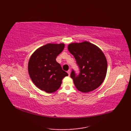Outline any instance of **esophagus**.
Masks as SVG:
<instances>
[{
  "label": "esophagus",
  "mask_w": 131,
  "mask_h": 131,
  "mask_svg": "<svg viewBox=\"0 0 131 131\" xmlns=\"http://www.w3.org/2000/svg\"><path fill=\"white\" fill-rule=\"evenodd\" d=\"M68 72V74L69 75H70V73H71V70L70 69H69V70L67 71Z\"/></svg>",
  "instance_id": "1"
}]
</instances>
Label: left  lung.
<instances>
[{
	"mask_svg": "<svg viewBox=\"0 0 131 131\" xmlns=\"http://www.w3.org/2000/svg\"><path fill=\"white\" fill-rule=\"evenodd\" d=\"M68 48L79 68L78 74L74 69L70 74L76 88L84 93L96 90L104 82L106 75L107 63L104 53L88 41L71 43Z\"/></svg>",
	"mask_w": 131,
	"mask_h": 131,
	"instance_id": "obj_1",
	"label": "left lung"
}]
</instances>
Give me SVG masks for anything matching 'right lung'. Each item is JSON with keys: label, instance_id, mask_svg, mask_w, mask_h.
Here are the masks:
<instances>
[{"label": "right lung", "instance_id": "add662e5", "mask_svg": "<svg viewBox=\"0 0 131 131\" xmlns=\"http://www.w3.org/2000/svg\"><path fill=\"white\" fill-rule=\"evenodd\" d=\"M64 47L63 43L47 44L36 50L29 60L28 71L32 82L47 93L56 91L68 75L56 60Z\"/></svg>", "mask_w": 131, "mask_h": 131}]
</instances>
